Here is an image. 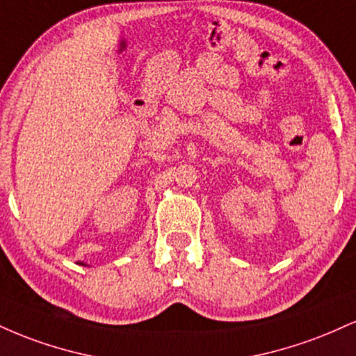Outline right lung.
I'll list each match as a JSON object with an SVG mask.
<instances>
[{"label": "right lung", "mask_w": 356, "mask_h": 356, "mask_svg": "<svg viewBox=\"0 0 356 356\" xmlns=\"http://www.w3.org/2000/svg\"><path fill=\"white\" fill-rule=\"evenodd\" d=\"M79 264H81V266H87V264H85V263H81V261H80V263Z\"/></svg>", "instance_id": "right-lung-1"}]
</instances>
